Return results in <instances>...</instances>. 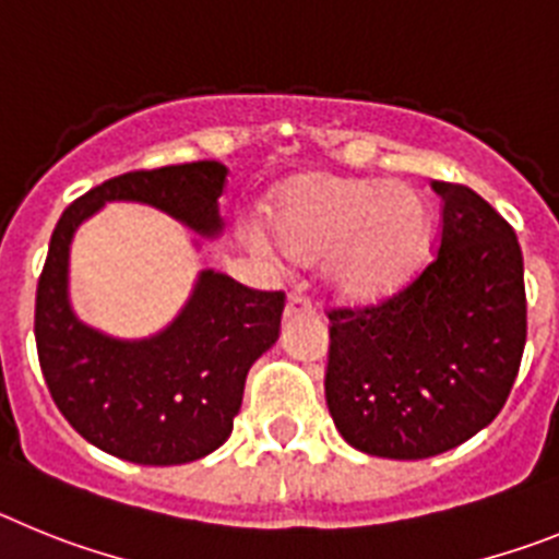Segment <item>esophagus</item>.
Here are the masks:
<instances>
[{
  "instance_id": "esophagus-1",
  "label": "esophagus",
  "mask_w": 559,
  "mask_h": 559,
  "mask_svg": "<svg viewBox=\"0 0 559 559\" xmlns=\"http://www.w3.org/2000/svg\"><path fill=\"white\" fill-rule=\"evenodd\" d=\"M313 313V305L305 299V296H288L285 302V319H294V316H310Z\"/></svg>"
}]
</instances>
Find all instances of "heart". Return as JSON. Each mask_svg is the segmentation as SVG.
Masks as SVG:
<instances>
[{
	"label": "heart",
	"instance_id": "b5f03b06",
	"mask_svg": "<svg viewBox=\"0 0 559 559\" xmlns=\"http://www.w3.org/2000/svg\"><path fill=\"white\" fill-rule=\"evenodd\" d=\"M265 231L296 265L322 260V283L347 305H378L417 276L431 246V206L406 181L296 173L265 201ZM260 251L265 240L254 237Z\"/></svg>",
	"mask_w": 559,
	"mask_h": 559
}]
</instances>
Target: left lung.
Listing matches in <instances>:
<instances>
[{
    "label": "left lung",
    "instance_id": "1",
    "mask_svg": "<svg viewBox=\"0 0 559 559\" xmlns=\"http://www.w3.org/2000/svg\"><path fill=\"white\" fill-rule=\"evenodd\" d=\"M431 187L442 237L428 269L378 308L330 310L324 397L369 456L428 459L476 437L510 397L526 344L512 226L471 187Z\"/></svg>",
    "mask_w": 559,
    "mask_h": 559
}]
</instances>
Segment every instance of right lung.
Returning a JSON list of instances; mask_svg holds the SVG:
<instances>
[{"instance_id":"add662e5","label":"right lung","mask_w":559,"mask_h":559,"mask_svg":"<svg viewBox=\"0 0 559 559\" xmlns=\"http://www.w3.org/2000/svg\"><path fill=\"white\" fill-rule=\"evenodd\" d=\"M226 173L221 162L122 173L72 201L49 240L36 290L44 380L69 426L126 462L185 464L224 445L251 364L280 338L285 296L251 290L204 269L165 330L147 338H117L78 319L72 308V237L108 201L153 206L199 237H218Z\"/></svg>"}]
</instances>
